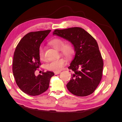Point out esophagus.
<instances>
[{
    "mask_svg": "<svg viewBox=\"0 0 122 122\" xmlns=\"http://www.w3.org/2000/svg\"><path fill=\"white\" fill-rule=\"evenodd\" d=\"M61 73V72L60 71H58V72H54V74L55 75H57V74H60Z\"/></svg>",
    "mask_w": 122,
    "mask_h": 122,
    "instance_id": "esophagus-1",
    "label": "esophagus"
}]
</instances>
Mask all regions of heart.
Wrapping results in <instances>:
<instances>
[{"mask_svg":"<svg viewBox=\"0 0 122 122\" xmlns=\"http://www.w3.org/2000/svg\"><path fill=\"white\" fill-rule=\"evenodd\" d=\"M50 44L54 49L57 50H61L65 56L70 58L72 57L74 52V49L71 43H68L64 45V41L59 38H55L50 42ZM39 56L41 61H45V53L43 47H40L39 49ZM66 61L64 58H60L57 60L53 61L46 65V68L50 71L57 72L60 71L66 64Z\"/></svg>","mask_w":122,"mask_h":122,"instance_id":"b5f03b06","label":"heart"}]
</instances>
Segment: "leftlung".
I'll list each match as a JSON object with an SVG mask.
<instances>
[{
  "label": "left lung",
  "instance_id": "left-lung-1",
  "mask_svg": "<svg viewBox=\"0 0 122 122\" xmlns=\"http://www.w3.org/2000/svg\"><path fill=\"white\" fill-rule=\"evenodd\" d=\"M53 35L68 41L74 48L75 56L68 67L73 73L67 84L68 90L77 96L91 95L100 82L103 68L97 41L84 29L78 27L55 29Z\"/></svg>",
  "mask_w": 122,
  "mask_h": 122
}]
</instances>
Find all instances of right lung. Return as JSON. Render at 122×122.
<instances>
[{
  "label": "right lung",
  "instance_id": "1",
  "mask_svg": "<svg viewBox=\"0 0 122 122\" xmlns=\"http://www.w3.org/2000/svg\"><path fill=\"white\" fill-rule=\"evenodd\" d=\"M51 30L30 32L25 35L17 46L14 54L13 72L21 90L30 96L39 95L47 90L53 72H35L41 66L39 49Z\"/></svg>",
  "mask_w": 122,
  "mask_h": 122
}]
</instances>
